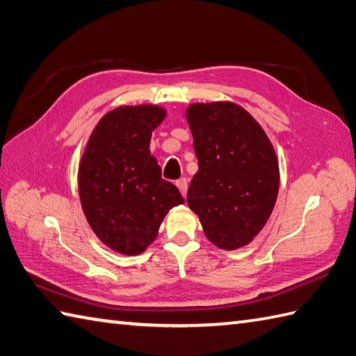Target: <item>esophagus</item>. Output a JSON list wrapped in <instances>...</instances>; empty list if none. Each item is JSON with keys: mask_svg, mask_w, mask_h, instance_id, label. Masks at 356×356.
I'll list each match as a JSON object with an SVG mask.
<instances>
[{"mask_svg": "<svg viewBox=\"0 0 356 356\" xmlns=\"http://www.w3.org/2000/svg\"><path fill=\"white\" fill-rule=\"evenodd\" d=\"M177 187L179 188V192L183 193V197L186 198V195H187V187H188V181H187V178H179V179L177 181Z\"/></svg>", "mask_w": 356, "mask_h": 356, "instance_id": "obj_1", "label": "esophagus"}]
</instances>
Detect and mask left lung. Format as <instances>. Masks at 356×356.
Returning a JSON list of instances; mask_svg holds the SVG:
<instances>
[{"label":"left lung","instance_id":"1","mask_svg":"<svg viewBox=\"0 0 356 356\" xmlns=\"http://www.w3.org/2000/svg\"><path fill=\"white\" fill-rule=\"evenodd\" d=\"M186 118L198 158L187 204L215 245L243 248L264 227L278 197L275 150L252 115L234 103L192 104Z\"/></svg>","mask_w":356,"mask_h":356}]
</instances>
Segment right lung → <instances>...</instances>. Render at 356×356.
Instances as JSON below:
<instances>
[{
    "label": "right lung",
    "mask_w": 356,
    "mask_h": 356,
    "mask_svg": "<svg viewBox=\"0 0 356 356\" xmlns=\"http://www.w3.org/2000/svg\"><path fill=\"white\" fill-rule=\"evenodd\" d=\"M164 118L158 106L115 108L97 124L79 164L86 218L101 241L124 255L146 250L169 210L184 202L149 150L152 130Z\"/></svg>",
    "instance_id": "1"
}]
</instances>
